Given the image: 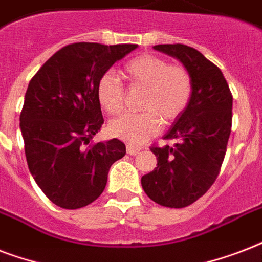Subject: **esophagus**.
Listing matches in <instances>:
<instances>
[{
  "label": "esophagus",
  "mask_w": 262,
  "mask_h": 262,
  "mask_svg": "<svg viewBox=\"0 0 262 262\" xmlns=\"http://www.w3.org/2000/svg\"><path fill=\"white\" fill-rule=\"evenodd\" d=\"M141 151V148L140 147H135V145H132V144H127L126 145V152L129 154V155H137L139 152Z\"/></svg>",
  "instance_id": "obj_1"
}]
</instances>
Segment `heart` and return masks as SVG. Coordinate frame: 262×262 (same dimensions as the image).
<instances>
[{"label": "heart", "mask_w": 262, "mask_h": 262, "mask_svg": "<svg viewBox=\"0 0 262 262\" xmlns=\"http://www.w3.org/2000/svg\"><path fill=\"white\" fill-rule=\"evenodd\" d=\"M130 88H144L139 107L143 111L119 117L110 123L111 135L130 144H143L159 133L162 122L170 125L186 111L193 96V77L186 67L155 54H141L123 65ZM99 104L110 115L125 106V87L113 72L96 84Z\"/></svg>", "instance_id": "obj_1"}]
</instances>
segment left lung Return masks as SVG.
<instances>
[{
    "label": "left lung",
    "instance_id": "left-lung-1",
    "mask_svg": "<svg viewBox=\"0 0 262 262\" xmlns=\"http://www.w3.org/2000/svg\"><path fill=\"white\" fill-rule=\"evenodd\" d=\"M154 49L178 58L193 77V96L186 111L164 136L174 145H152L158 164L141 178L152 201L185 208L203 197L222 168L232 125V94L223 73L199 50L186 45Z\"/></svg>",
    "mask_w": 262,
    "mask_h": 262
}]
</instances>
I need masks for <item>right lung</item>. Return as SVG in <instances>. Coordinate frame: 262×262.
<instances>
[{
	"label": "right lung",
	"instance_id": "1",
	"mask_svg": "<svg viewBox=\"0 0 262 262\" xmlns=\"http://www.w3.org/2000/svg\"><path fill=\"white\" fill-rule=\"evenodd\" d=\"M137 45L79 42L62 47L31 79L20 113L27 163L51 203L87 207L102 194L111 164L126 154L118 139L92 143L103 119L99 77Z\"/></svg>",
	"mask_w": 262,
	"mask_h": 262
}]
</instances>
